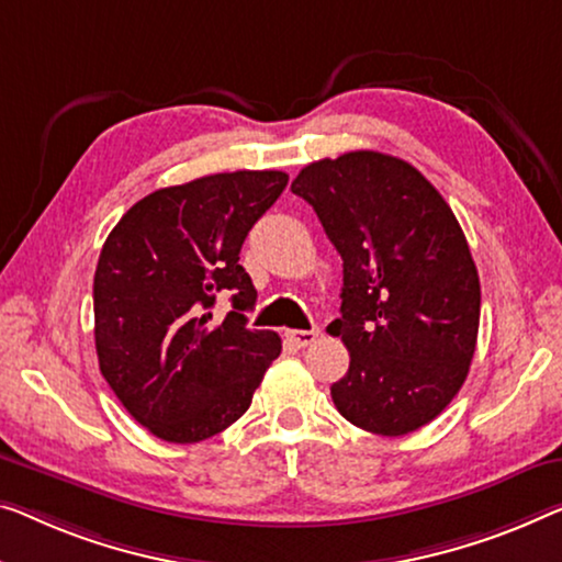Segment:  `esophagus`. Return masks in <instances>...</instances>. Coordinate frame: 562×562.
I'll list each match as a JSON object with an SVG mask.
<instances>
[{
    "instance_id": "obj_1",
    "label": "esophagus",
    "mask_w": 562,
    "mask_h": 562,
    "mask_svg": "<svg viewBox=\"0 0 562 562\" xmlns=\"http://www.w3.org/2000/svg\"><path fill=\"white\" fill-rule=\"evenodd\" d=\"M317 335H321V330H317V328H313V330H288V333H284V338H288L295 348H307L317 340Z\"/></svg>"
}]
</instances>
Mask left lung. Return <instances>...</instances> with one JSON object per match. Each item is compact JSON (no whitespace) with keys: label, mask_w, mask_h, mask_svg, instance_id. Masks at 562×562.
I'll return each instance as SVG.
<instances>
[{"label":"left lung","mask_w":562,"mask_h":562,"mask_svg":"<svg viewBox=\"0 0 562 562\" xmlns=\"http://www.w3.org/2000/svg\"><path fill=\"white\" fill-rule=\"evenodd\" d=\"M292 194L315 209L342 259L348 373L333 404L358 429L404 437L437 418L469 373L480 274L447 201L412 164L350 150L305 166Z\"/></svg>","instance_id":"left-lung-1"}]
</instances>
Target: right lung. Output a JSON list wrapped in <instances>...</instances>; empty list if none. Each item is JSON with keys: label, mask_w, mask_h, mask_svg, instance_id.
Listing matches in <instances>:
<instances>
[{"label": "right lung", "mask_w": 562, "mask_h": 562, "mask_svg": "<svg viewBox=\"0 0 562 562\" xmlns=\"http://www.w3.org/2000/svg\"><path fill=\"white\" fill-rule=\"evenodd\" d=\"M284 187L282 171L201 176L136 201L108 234L93 280L100 373L154 437L224 431L280 356L278 333L247 328L257 290L239 252ZM216 296L233 300L220 324Z\"/></svg>", "instance_id": "1"}]
</instances>
